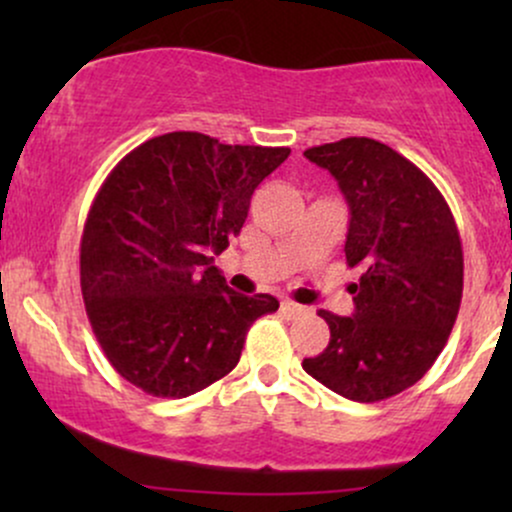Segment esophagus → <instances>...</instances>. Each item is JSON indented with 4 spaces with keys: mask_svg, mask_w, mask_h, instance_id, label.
Here are the masks:
<instances>
[{
    "mask_svg": "<svg viewBox=\"0 0 512 512\" xmlns=\"http://www.w3.org/2000/svg\"><path fill=\"white\" fill-rule=\"evenodd\" d=\"M281 313L289 315V317H293V315H301V313H305V308H303V305L293 303V301H281Z\"/></svg>",
    "mask_w": 512,
    "mask_h": 512,
    "instance_id": "esophagus-1",
    "label": "esophagus"
}]
</instances>
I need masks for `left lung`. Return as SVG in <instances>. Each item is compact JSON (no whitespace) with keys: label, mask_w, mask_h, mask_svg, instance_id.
<instances>
[{"label":"left lung","mask_w":512,"mask_h":512,"mask_svg":"<svg viewBox=\"0 0 512 512\" xmlns=\"http://www.w3.org/2000/svg\"><path fill=\"white\" fill-rule=\"evenodd\" d=\"M330 170L349 204L346 264L354 313L320 310L330 344L305 373L354 402H380L419 383L448 342L462 301V243L438 187L387 144L368 137L303 154Z\"/></svg>","instance_id":"obj_1"}]
</instances>
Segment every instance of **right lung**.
<instances>
[{"mask_svg": "<svg viewBox=\"0 0 512 512\" xmlns=\"http://www.w3.org/2000/svg\"><path fill=\"white\" fill-rule=\"evenodd\" d=\"M289 154L170 132L105 178L81 236V293L103 354L127 383L182 399L238 366L250 325L279 301L228 289L214 255Z\"/></svg>", "mask_w": 512, "mask_h": 512, "instance_id": "add662e5", "label": "right lung"}]
</instances>
